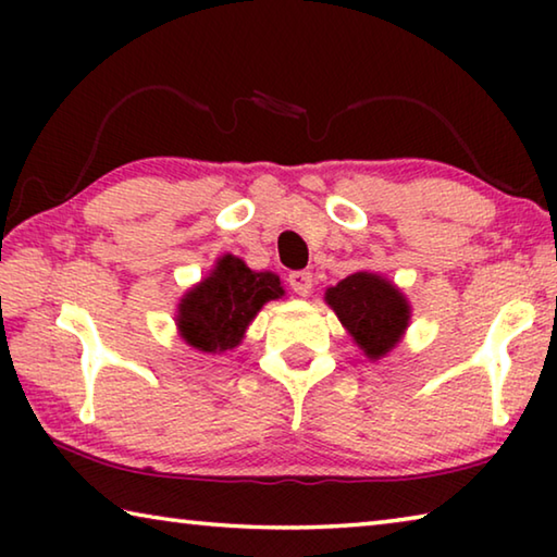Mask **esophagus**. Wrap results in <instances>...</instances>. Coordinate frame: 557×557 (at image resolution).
Listing matches in <instances>:
<instances>
[{
	"label": "esophagus",
	"instance_id": "esophagus-1",
	"mask_svg": "<svg viewBox=\"0 0 557 557\" xmlns=\"http://www.w3.org/2000/svg\"><path fill=\"white\" fill-rule=\"evenodd\" d=\"M312 285H314V280H312V272H309V270H297V272H292V275H289V287L295 289L299 297H309Z\"/></svg>",
	"mask_w": 557,
	"mask_h": 557
}]
</instances>
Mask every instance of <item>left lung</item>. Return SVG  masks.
I'll use <instances>...</instances> for the list:
<instances>
[{
    "label": "left lung",
    "mask_w": 557,
    "mask_h": 557,
    "mask_svg": "<svg viewBox=\"0 0 557 557\" xmlns=\"http://www.w3.org/2000/svg\"><path fill=\"white\" fill-rule=\"evenodd\" d=\"M324 299L371 361L388 354L410 324L408 299L375 272H354L336 287H329Z\"/></svg>",
    "instance_id": "1"
}]
</instances>
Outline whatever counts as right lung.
<instances>
[{"instance_id":"right-lung-1","label":"right lung","mask_w":557,"mask_h":557,"mask_svg":"<svg viewBox=\"0 0 557 557\" xmlns=\"http://www.w3.org/2000/svg\"><path fill=\"white\" fill-rule=\"evenodd\" d=\"M285 289L272 272L250 270L240 258L223 256L209 277L178 301L176 326L188 346L203 354H223L238 346L245 329L262 305L280 299Z\"/></svg>"}]
</instances>
